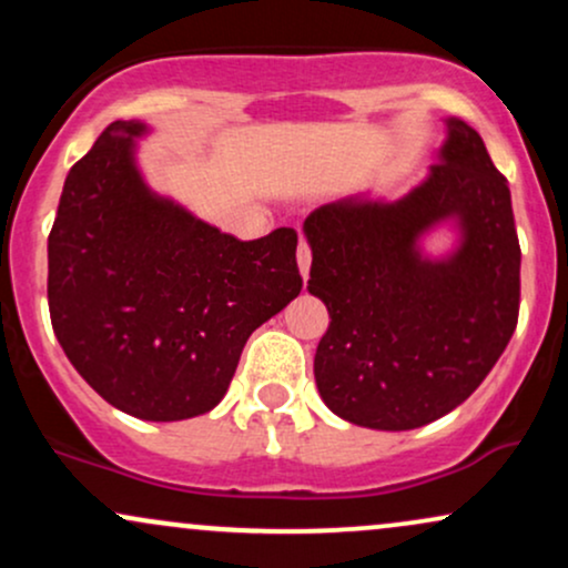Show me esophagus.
Returning a JSON list of instances; mask_svg holds the SVG:
<instances>
[{"label":"esophagus","mask_w":568,"mask_h":568,"mask_svg":"<svg viewBox=\"0 0 568 568\" xmlns=\"http://www.w3.org/2000/svg\"><path fill=\"white\" fill-rule=\"evenodd\" d=\"M310 264H312V247H310V243H306V237L302 234V237H298V270H302L304 277L310 275Z\"/></svg>","instance_id":"1"}]
</instances>
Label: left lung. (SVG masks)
<instances>
[{"label":"left lung","mask_w":568,"mask_h":568,"mask_svg":"<svg viewBox=\"0 0 568 568\" xmlns=\"http://www.w3.org/2000/svg\"><path fill=\"white\" fill-rule=\"evenodd\" d=\"M446 125L440 162L406 200L336 202L304 221L306 285L331 315L315 382L352 425L414 429L440 419L480 387L518 325L510 186L470 125ZM452 215L466 243L448 263H427L415 237Z\"/></svg>","instance_id":"obj_1"}]
</instances>
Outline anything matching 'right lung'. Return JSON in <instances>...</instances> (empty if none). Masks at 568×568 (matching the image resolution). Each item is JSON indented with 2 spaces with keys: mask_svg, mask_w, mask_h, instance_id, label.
Masks as SVG:
<instances>
[{
  "mask_svg": "<svg viewBox=\"0 0 568 568\" xmlns=\"http://www.w3.org/2000/svg\"><path fill=\"white\" fill-rule=\"evenodd\" d=\"M141 122L116 120L71 165L48 237V304L71 366L149 422L219 406L247 336L302 291L298 234L243 240L149 192Z\"/></svg>",
  "mask_w": 568,
  "mask_h": 568,
  "instance_id": "right-lung-1",
  "label": "right lung"
}]
</instances>
